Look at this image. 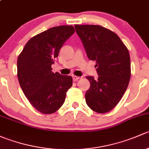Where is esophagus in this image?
Here are the masks:
<instances>
[{
	"mask_svg": "<svg viewBox=\"0 0 149 149\" xmlns=\"http://www.w3.org/2000/svg\"><path fill=\"white\" fill-rule=\"evenodd\" d=\"M81 79V77H79V76H73V80L74 81H76L79 80V79Z\"/></svg>",
	"mask_w": 149,
	"mask_h": 149,
	"instance_id": "obj_1",
	"label": "esophagus"
}]
</instances>
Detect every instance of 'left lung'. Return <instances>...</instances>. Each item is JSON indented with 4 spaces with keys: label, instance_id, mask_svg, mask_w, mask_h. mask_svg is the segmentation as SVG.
I'll list each match as a JSON object with an SVG mask.
<instances>
[{
    "label": "left lung",
    "instance_id": "left-lung-1",
    "mask_svg": "<svg viewBox=\"0 0 149 149\" xmlns=\"http://www.w3.org/2000/svg\"><path fill=\"white\" fill-rule=\"evenodd\" d=\"M88 59L96 61L98 78L86 76L90 87L86 102L93 111L106 113L124 95L131 75L127 48L111 30L99 25H75Z\"/></svg>",
    "mask_w": 149,
    "mask_h": 149
}]
</instances>
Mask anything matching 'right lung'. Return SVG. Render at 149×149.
Returning a JSON list of instances; mask_svg holds the SVG:
<instances>
[{
    "instance_id": "add662e5",
    "label": "right lung",
    "mask_w": 149,
    "mask_h": 149,
    "mask_svg": "<svg viewBox=\"0 0 149 149\" xmlns=\"http://www.w3.org/2000/svg\"><path fill=\"white\" fill-rule=\"evenodd\" d=\"M72 26L52 27L31 37L17 61V76L30 104L43 114H52L65 102L73 79L52 71L63 45L73 33Z\"/></svg>"
}]
</instances>
